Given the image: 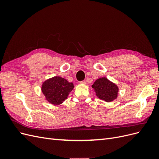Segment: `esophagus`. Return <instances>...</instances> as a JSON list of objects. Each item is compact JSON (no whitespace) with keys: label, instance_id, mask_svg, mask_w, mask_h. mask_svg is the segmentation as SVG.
<instances>
[{"label":"esophagus","instance_id":"obj_1","mask_svg":"<svg viewBox=\"0 0 159 159\" xmlns=\"http://www.w3.org/2000/svg\"><path fill=\"white\" fill-rule=\"evenodd\" d=\"M80 84L85 85V84H86V81H85V80H84V81H80Z\"/></svg>","mask_w":159,"mask_h":159}]
</instances>
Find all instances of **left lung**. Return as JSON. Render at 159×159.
Masks as SVG:
<instances>
[{"instance_id": "8db88e82", "label": "left lung", "mask_w": 159, "mask_h": 159, "mask_svg": "<svg viewBox=\"0 0 159 159\" xmlns=\"http://www.w3.org/2000/svg\"><path fill=\"white\" fill-rule=\"evenodd\" d=\"M92 88L98 98L105 102H111L118 97L119 87L105 77L95 80Z\"/></svg>"}]
</instances>
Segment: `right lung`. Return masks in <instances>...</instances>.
Returning a JSON list of instances; mask_svg holds the SVG:
<instances>
[{
    "mask_svg": "<svg viewBox=\"0 0 159 159\" xmlns=\"http://www.w3.org/2000/svg\"><path fill=\"white\" fill-rule=\"evenodd\" d=\"M74 88V84L60 76H54L44 81L41 90L46 99L52 105H60L68 98Z\"/></svg>",
    "mask_w": 159,
    "mask_h": 159,
    "instance_id": "obj_1",
    "label": "right lung"
}]
</instances>
